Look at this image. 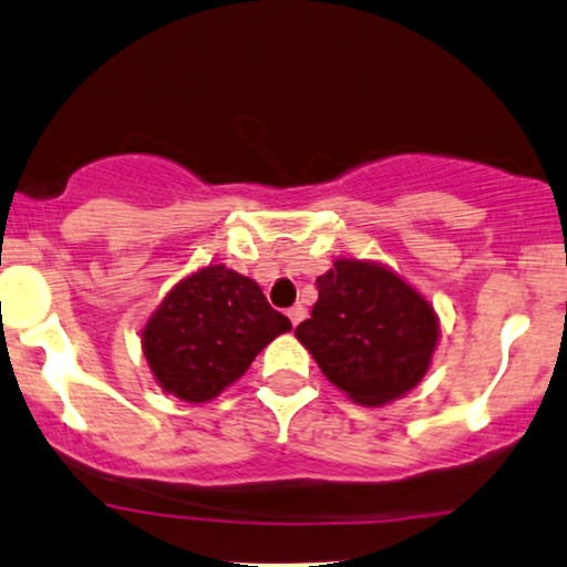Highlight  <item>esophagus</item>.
I'll return each mask as SVG.
<instances>
[{"instance_id":"esophagus-1","label":"esophagus","mask_w":567,"mask_h":567,"mask_svg":"<svg viewBox=\"0 0 567 567\" xmlns=\"http://www.w3.org/2000/svg\"><path fill=\"white\" fill-rule=\"evenodd\" d=\"M288 317H290V321H292V327H298L300 321L306 319V308H303V306H292L290 311H288Z\"/></svg>"}]
</instances>
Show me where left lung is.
I'll use <instances>...</instances> for the list:
<instances>
[{"label": "left lung", "mask_w": 567, "mask_h": 567, "mask_svg": "<svg viewBox=\"0 0 567 567\" xmlns=\"http://www.w3.org/2000/svg\"><path fill=\"white\" fill-rule=\"evenodd\" d=\"M317 288L311 319L296 337L337 390L358 405L382 408L426 377L440 317L403 275L382 261L337 256Z\"/></svg>", "instance_id": "left-lung-1"}]
</instances>
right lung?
I'll list each match as a JSON object with an SVG mask.
<instances>
[{"mask_svg": "<svg viewBox=\"0 0 567 567\" xmlns=\"http://www.w3.org/2000/svg\"><path fill=\"white\" fill-rule=\"evenodd\" d=\"M290 329L256 279L206 264L172 285L154 308L141 329V350L164 392L200 405L238 382L254 358Z\"/></svg>", "mask_w": 567, "mask_h": 567, "instance_id": "1", "label": "right lung"}]
</instances>
